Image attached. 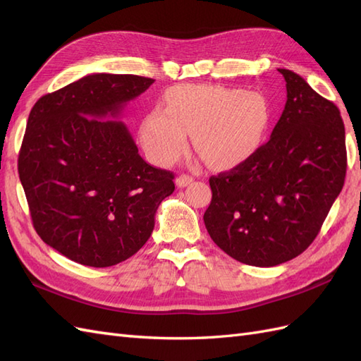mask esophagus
<instances>
[{
    "instance_id": "1",
    "label": "esophagus",
    "mask_w": 361,
    "mask_h": 361,
    "mask_svg": "<svg viewBox=\"0 0 361 361\" xmlns=\"http://www.w3.org/2000/svg\"><path fill=\"white\" fill-rule=\"evenodd\" d=\"M192 176H190V174H180V176H178L176 179V185L179 188H183V187H188V185L192 182Z\"/></svg>"
}]
</instances>
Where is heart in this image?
I'll use <instances>...</instances> for the list:
<instances>
[{"label": "heart", "mask_w": 361, "mask_h": 361, "mask_svg": "<svg viewBox=\"0 0 361 361\" xmlns=\"http://www.w3.org/2000/svg\"><path fill=\"white\" fill-rule=\"evenodd\" d=\"M271 122V106L259 92L218 85L173 87L164 110L150 111L141 123V145L150 159L170 166L194 147L215 170L238 167L256 154Z\"/></svg>", "instance_id": "b5f03b06"}]
</instances>
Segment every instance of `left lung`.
I'll list each match as a JSON object with an SVG mask.
<instances>
[{
  "label": "left lung",
  "instance_id": "obj_1",
  "mask_svg": "<svg viewBox=\"0 0 361 361\" xmlns=\"http://www.w3.org/2000/svg\"><path fill=\"white\" fill-rule=\"evenodd\" d=\"M288 101L268 143L231 171L211 176L203 220L212 241L238 262L276 267L318 236L346 174L338 108L304 78L279 69Z\"/></svg>",
  "mask_w": 361,
  "mask_h": 361
}]
</instances>
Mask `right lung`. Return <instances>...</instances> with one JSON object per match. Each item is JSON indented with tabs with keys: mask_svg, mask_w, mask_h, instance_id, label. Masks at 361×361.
<instances>
[{
	"mask_svg": "<svg viewBox=\"0 0 361 361\" xmlns=\"http://www.w3.org/2000/svg\"><path fill=\"white\" fill-rule=\"evenodd\" d=\"M155 80L93 73L42 96L31 108L18 173L42 241L85 267L134 256L154 232L174 174L138 154L125 105Z\"/></svg>",
	"mask_w": 361,
	"mask_h": 361,
	"instance_id": "right-lung-1",
	"label": "right lung"
}]
</instances>
